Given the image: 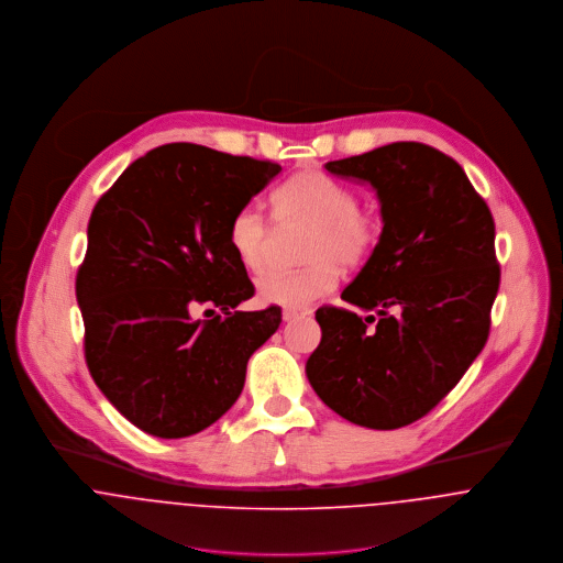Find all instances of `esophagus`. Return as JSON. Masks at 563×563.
Segmentation results:
<instances>
[{
  "label": "esophagus",
  "instance_id": "34e87169",
  "mask_svg": "<svg viewBox=\"0 0 563 563\" xmlns=\"http://www.w3.org/2000/svg\"><path fill=\"white\" fill-rule=\"evenodd\" d=\"M309 314H311V309H285L283 319L294 321V319H302V317H309Z\"/></svg>",
  "mask_w": 563,
  "mask_h": 563
}]
</instances>
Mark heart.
I'll use <instances>...</instances> for the list:
<instances>
[{"label": "heart", "mask_w": 563, "mask_h": 563, "mask_svg": "<svg viewBox=\"0 0 563 563\" xmlns=\"http://www.w3.org/2000/svg\"><path fill=\"white\" fill-rule=\"evenodd\" d=\"M274 216L285 229H309L305 240V267L276 272L258 280L256 296L263 305L305 309L336 289L341 267L358 269L382 242V218L334 177L305 170L283 181L272 194ZM274 227L256 207H242L229 227V244L249 272H261L274 246Z\"/></svg>", "instance_id": "heart-1"}]
</instances>
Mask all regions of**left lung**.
Here are the masks:
<instances>
[{"label": "left lung", "mask_w": 563, "mask_h": 563, "mask_svg": "<svg viewBox=\"0 0 563 563\" xmlns=\"http://www.w3.org/2000/svg\"><path fill=\"white\" fill-rule=\"evenodd\" d=\"M374 186L382 242L341 298L321 307L307 361L319 399L343 419L397 430L426 417L462 379L490 334L500 267L495 220L462 166L421 142L328 162Z\"/></svg>", "instance_id": "8db88e82"}]
</instances>
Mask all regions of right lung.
I'll return each instance as SVG.
<instances>
[{
	"mask_svg": "<svg viewBox=\"0 0 563 563\" xmlns=\"http://www.w3.org/2000/svg\"><path fill=\"white\" fill-rule=\"evenodd\" d=\"M280 170L173 142L135 159L95 205L75 278L84 356L142 432L186 438L216 423L242 395L252 352L278 330L276 305L235 311L254 285L229 227ZM196 308L214 317L194 320Z\"/></svg>",
	"mask_w": 563,
	"mask_h": 563,
	"instance_id": "right-lung-1",
	"label": "right lung"
}]
</instances>
